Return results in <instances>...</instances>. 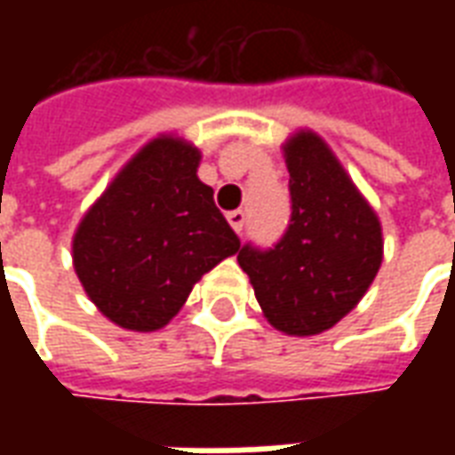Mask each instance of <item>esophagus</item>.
Instances as JSON below:
<instances>
[{"instance_id": "1", "label": "esophagus", "mask_w": 455, "mask_h": 455, "mask_svg": "<svg viewBox=\"0 0 455 455\" xmlns=\"http://www.w3.org/2000/svg\"><path fill=\"white\" fill-rule=\"evenodd\" d=\"M227 219H228V224H231V228H234L236 234H241V231H243V227H246V212H243V209L228 212Z\"/></svg>"}]
</instances>
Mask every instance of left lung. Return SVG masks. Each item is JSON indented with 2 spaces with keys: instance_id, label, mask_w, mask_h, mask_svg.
<instances>
[{
  "instance_id": "left-lung-1",
  "label": "left lung",
  "mask_w": 455,
  "mask_h": 455,
  "mask_svg": "<svg viewBox=\"0 0 455 455\" xmlns=\"http://www.w3.org/2000/svg\"><path fill=\"white\" fill-rule=\"evenodd\" d=\"M285 156V234L270 248L243 243L238 266L251 277L270 324L285 334L312 336L348 315L378 275L380 221L319 136L297 133Z\"/></svg>"
}]
</instances>
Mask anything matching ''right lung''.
Masks as SVG:
<instances>
[{
  "mask_svg": "<svg viewBox=\"0 0 455 455\" xmlns=\"http://www.w3.org/2000/svg\"><path fill=\"white\" fill-rule=\"evenodd\" d=\"M197 165V148L156 139L84 214L73 241L75 270L114 324L165 326L199 277L241 248Z\"/></svg>",
  "mask_w": 455,
  "mask_h": 455,
  "instance_id": "obj_1",
  "label": "right lung"
}]
</instances>
